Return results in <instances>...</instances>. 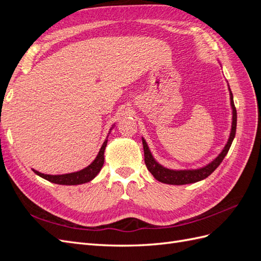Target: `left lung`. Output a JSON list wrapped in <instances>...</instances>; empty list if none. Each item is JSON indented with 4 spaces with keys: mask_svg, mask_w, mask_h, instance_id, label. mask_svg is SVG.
<instances>
[{
    "mask_svg": "<svg viewBox=\"0 0 261 261\" xmlns=\"http://www.w3.org/2000/svg\"><path fill=\"white\" fill-rule=\"evenodd\" d=\"M228 91H230V101H231V108H232V126H231L230 137H228L227 143L222 149V151L219 153V155L215 160H212L210 163L204 165V167L199 169H191V170H173V169L165 168L154 159L146 143L145 138L141 137V140H143V146H144L145 163L147 165L148 171L151 173L156 180H159L164 184H170V185H185V184L196 183V181H199L208 177L211 173L219 167L220 163L223 161L225 155L228 152V150H230V147L235 137L236 121H238V114H236V109L233 101V94L230 89V86H228Z\"/></svg>",
    "mask_w": 261,
    "mask_h": 261,
    "instance_id": "1",
    "label": "left lung"
}]
</instances>
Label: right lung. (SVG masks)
<instances>
[{
  "label": "right lung",
  "mask_w": 261,
  "mask_h": 261,
  "mask_svg": "<svg viewBox=\"0 0 261 261\" xmlns=\"http://www.w3.org/2000/svg\"><path fill=\"white\" fill-rule=\"evenodd\" d=\"M114 127V125H112V127L110 128L109 134L111 133L112 128ZM109 136V135H108ZM108 144V137L105 140V143L102 144L100 151L98 152V155L94 159L88 167H86L85 169L73 172V173H67V174H59V175H50V174H43L41 172H38L33 169V171L36 173L37 175L40 177L51 181V183L54 184H60V185H80V184H85L88 183V181L92 180L94 177L98 175V173L101 171L102 167H103L105 163V150Z\"/></svg>",
  "instance_id": "add662e5"
}]
</instances>
